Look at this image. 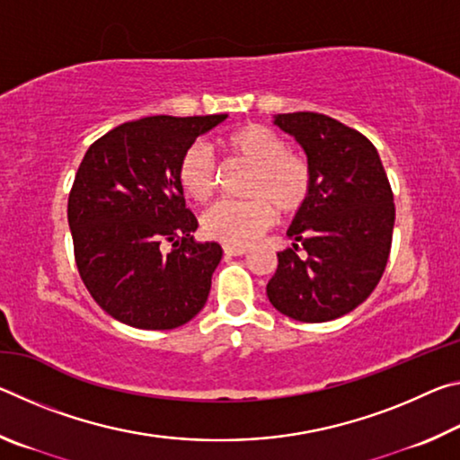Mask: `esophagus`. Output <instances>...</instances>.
Wrapping results in <instances>:
<instances>
[{
  "instance_id": "1",
  "label": "esophagus",
  "mask_w": 460,
  "mask_h": 460,
  "mask_svg": "<svg viewBox=\"0 0 460 460\" xmlns=\"http://www.w3.org/2000/svg\"><path fill=\"white\" fill-rule=\"evenodd\" d=\"M225 255H245L247 247L245 245H223Z\"/></svg>"
}]
</instances>
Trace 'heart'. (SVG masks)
<instances>
[{
  "instance_id": "1",
  "label": "heart",
  "mask_w": 460,
  "mask_h": 460,
  "mask_svg": "<svg viewBox=\"0 0 460 460\" xmlns=\"http://www.w3.org/2000/svg\"><path fill=\"white\" fill-rule=\"evenodd\" d=\"M229 154L253 166L245 184V200H219L202 213V231L229 245H247L276 221V208L294 215L306 205L313 172L302 155L290 152L286 139L261 123H245L223 137ZM178 182L194 200L215 192L217 168L211 147L202 142L186 147L178 164Z\"/></svg>"
}]
</instances>
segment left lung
I'll use <instances>...</instances> for the list:
<instances>
[{"label":"left lung","mask_w":460,"mask_h":460,"mask_svg":"<svg viewBox=\"0 0 460 460\" xmlns=\"http://www.w3.org/2000/svg\"><path fill=\"white\" fill-rule=\"evenodd\" d=\"M274 123L305 150L313 189L288 229L294 243L278 253L268 298L294 321H334L367 300L384 276L395 221L392 186L359 131L313 111L279 113Z\"/></svg>","instance_id":"1"}]
</instances>
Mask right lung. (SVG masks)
Instances as JSON below:
<instances>
[{
    "mask_svg": "<svg viewBox=\"0 0 460 460\" xmlns=\"http://www.w3.org/2000/svg\"><path fill=\"white\" fill-rule=\"evenodd\" d=\"M221 115H154L121 123L93 144L68 194V227L81 279L97 305L123 324L168 331L197 316L223 258L199 243L178 164Z\"/></svg>",
    "mask_w": 460,
    "mask_h": 460,
    "instance_id": "obj_1",
    "label": "right lung"
}]
</instances>
